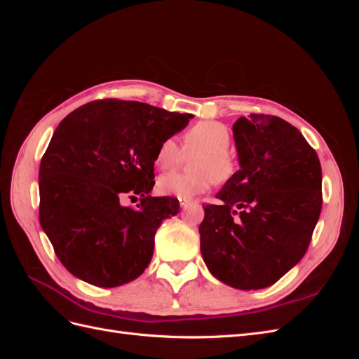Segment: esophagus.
Instances as JSON below:
<instances>
[{
  "mask_svg": "<svg viewBox=\"0 0 359 359\" xmlns=\"http://www.w3.org/2000/svg\"><path fill=\"white\" fill-rule=\"evenodd\" d=\"M193 202L191 201H189V199H180V205H181V208H187L189 205H191Z\"/></svg>",
  "mask_w": 359,
  "mask_h": 359,
  "instance_id": "34e87169",
  "label": "esophagus"
}]
</instances>
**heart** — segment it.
<instances>
[{"label":"heart","mask_w":359,"mask_h":359,"mask_svg":"<svg viewBox=\"0 0 359 359\" xmlns=\"http://www.w3.org/2000/svg\"><path fill=\"white\" fill-rule=\"evenodd\" d=\"M231 132L224 124L217 121H201L184 135V154H196L191 161L190 175L165 173L157 180V190L163 196L191 199L208 190L214 180L224 182L236 172V160L229 151ZM177 140L165 139L156 153V165L160 169L177 166L182 158Z\"/></svg>","instance_id":"1"}]
</instances>
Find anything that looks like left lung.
<instances>
[{"label": "left lung", "instance_id": "obj_1", "mask_svg": "<svg viewBox=\"0 0 359 359\" xmlns=\"http://www.w3.org/2000/svg\"><path fill=\"white\" fill-rule=\"evenodd\" d=\"M240 170L205 205L201 252L235 289L274 285L306 255L322 210L319 157L297 127L252 114L232 127Z\"/></svg>", "mask_w": 359, "mask_h": 359}]
</instances>
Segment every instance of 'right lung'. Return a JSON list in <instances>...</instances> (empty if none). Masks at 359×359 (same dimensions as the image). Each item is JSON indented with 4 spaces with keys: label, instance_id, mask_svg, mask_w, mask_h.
<instances>
[{
    "label": "right lung",
    "instance_id": "right-lung-1",
    "mask_svg": "<svg viewBox=\"0 0 359 359\" xmlns=\"http://www.w3.org/2000/svg\"><path fill=\"white\" fill-rule=\"evenodd\" d=\"M191 118L106 99L58 124L40 163V224L69 273L99 287L144 273L158 226L180 211L175 198L149 196L156 153ZM124 196H139L141 203L124 207Z\"/></svg>",
    "mask_w": 359,
    "mask_h": 359
}]
</instances>
